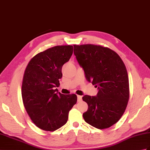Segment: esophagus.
<instances>
[{"label":"esophagus","mask_w":150,"mask_h":150,"mask_svg":"<svg viewBox=\"0 0 150 150\" xmlns=\"http://www.w3.org/2000/svg\"><path fill=\"white\" fill-rule=\"evenodd\" d=\"M82 96L78 95V96H77V100H78V102H81V101H82Z\"/></svg>","instance_id":"esophagus-1"}]
</instances>
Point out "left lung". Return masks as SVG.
<instances>
[{
    "label": "left lung",
    "mask_w": 150,
    "mask_h": 150,
    "mask_svg": "<svg viewBox=\"0 0 150 150\" xmlns=\"http://www.w3.org/2000/svg\"><path fill=\"white\" fill-rule=\"evenodd\" d=\"M74 47L86 80L98 90L95 96L82 97L88 105L83 119L98 129L109 128L123 116L129 99L125 65L118 54L109 48L90 44Z\"/></svg>",
    "instance_id": "8db88e82"
}]
</instances>
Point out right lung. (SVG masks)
<instances>
[{
    "label": "right lung",
    "mask_w": 150,
    "mask_h": 150,
    "mask_svg": "<svg viewBox=\"0 0 150 150\" xmlns=\"http://www.w3.org/2000/svg\"><path fill=\"white\" fill-rule=\"evenodd\" d=\"M72 45L54 47L31 59L24 73L22 96L33 122L46 131H55L67 123L69 111L77 101L75 94L58 93L62 67L73 54Z\"/></svg>",
    "instance_id": "right-lung-1"
}]
</instances>
